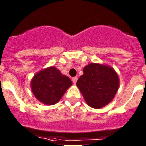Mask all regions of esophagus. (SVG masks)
<instances>
[{"label":"esophagus","instance_id":"34e87169","mask_svg":"<svg viewBox=\"0 0 146 146\" xmlns=\"http://www.w3.org/2000/svg\"><path fill=\"white\" fill-rule=\"evenodd\" d=\"M77 79H78V78H77V77H73V78H72V82H74V84H75L76 82H77Z\"/></svg>","mask_w":146,"mask_h":146}]
</instances>
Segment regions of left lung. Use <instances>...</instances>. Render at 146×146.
Masks as SVG:
<instances>
[{"label":"left lung","mask_w":146,"mask_h":146,"mask_svg":"<svg viewBox=\"0 0 146 146\" xmlns=\"http://www.w3.org/2000/svg\"><path fill=\"white\" fill-rule=\"evenodd\" d=\"M119 82V77L113 67L91 63L84 67L83 74L76 85L88 105L99 109L113 100L118 91Z\"/></svg>","instance_id":"obj_1"}]
</instances>
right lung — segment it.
Here are the masks:
<instances>
[{
    "label": "right lung",
    "instance_id": "1",
    "mask_svg": "<svg viewBox=\"0 0 146 146\" xmlns=\"http://www.w3.org/2000/svg\"><path fill=\"white\" fill-rule=\"evenodd\" d=\"M72 85L71 80L55 66L39 71L33 76L31 86L33 95L40 102L52 105L59 102Z\"/></svg>",
    "mask_w": 146,
    "mask_h": 146
}]
</instances>
